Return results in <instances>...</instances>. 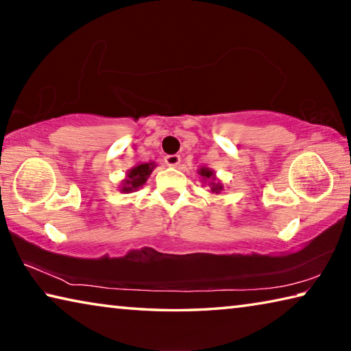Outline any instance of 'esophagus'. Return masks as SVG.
Listing matches in <instances>:
<instances>
[{
	"label": "esophagus",
	"instance_id": "obj_1",
	"mask_svg": "<svg viewBox=\"0 0 351 351\" xmlns=\"http://www.w3.org/2000/svg\"><path fill=\"white\" fill-rule=\"evenodd\" d=\"M164 161H165V164L170 165V167H178L181 162V156L180 154H167Z\"/></svg>",
	"mask_w": 351,
	"mask_h": 351
}]
</instances>
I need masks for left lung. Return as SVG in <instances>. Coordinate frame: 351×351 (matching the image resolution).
Listing matches in <instances>:
<instances>
[{
	"mask_svg": "<svg viewBox=\"0 0 351 351\" xmlns=\"http://www.w3.org/2000/svg\"><path fill=\"white\" fill-rule=\"evenodd\" d=\"M198 175L201 176V181H204V182L209 184L210 193H217L218 195V193L223 192L224 186L221 184V181L218 180L217 175H215V171H213L212 169L201 167V169H198Z\"/></svg>",
	"mask_w": 351,
	"mask_h": 351,
	"instance_id": "left-lung-1",
	"label": "left lung"
}]
</instances>
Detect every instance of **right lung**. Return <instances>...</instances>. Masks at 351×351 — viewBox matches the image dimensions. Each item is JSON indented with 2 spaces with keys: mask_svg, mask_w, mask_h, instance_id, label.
Returning <instances> with one entry per match:
<instances>
[{
  "mask_svg": "<svg viewBox=\"0 0 351 351\" xmlns=\"http://www.w3.org/2000/svg\"><path fill=\"white\" fill-rule=\"evenodd\" d=\"M154 167H156L154 161L136 164L134 167L130 169L125 173V180L121 181L119 190H121L122 193H132V192H136V190H139L147 182L148 176L152 175Z\"/></svg>",
  "mask_w": 351,
  "mask_h": 351,
  "instance_id": "obj_1",
  "label": "right lung"
}]
</instances>
